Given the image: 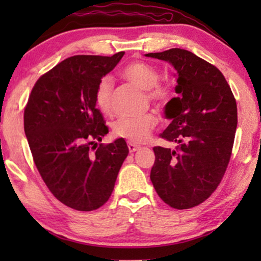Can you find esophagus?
<instances>
[{
    "mask_svg": "<svg viewBox=\"0 0 261 261\" xmlns=\"http://www.w3.org/2000/svg\"><path fill=\"white\" fill-rule=\"evenodd\" d=\"M128 148H129V152L130 153H133L135 151H138V149L140 148V146L135 145V144H132V142H128Z\"/></svg>",
    "mask_w": 261,
    "mask_h": 261,
    "instance_id": "obj_1",
    "label": "esophagus"
}]
</instances>
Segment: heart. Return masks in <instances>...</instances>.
I'll return each instance as SVG.
<instances>
[{"label": "heart", "mask_w": 261, "mask_h": 261, "mask_svg": "<svg viewBox=\"0 0 261 261\" xmlns=\"http://www.w3.org/2000/svg\"><path fill=\"white\" fill-rule=\"evenodd\" d=\"M121 76L141 90L148 91V97L159 106L167 105L172 98V90L170 88L156 85L159 80L158 72L148 64L132 63L124 67ZM112 91L113 81L109 77L102 78L96 89L95 102L103 114L110 113ZM155 124L156 117L153 114H145L138 117H121L113 123V133L115 137L126 139L129 142H144Z\"/></svg>", "instance_id": "b5f03b06"}]
</instances>
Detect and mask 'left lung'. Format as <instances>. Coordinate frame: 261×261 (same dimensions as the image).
I'll return each instance as SVG.
<instances>
[{
	"label": "left lung",
	"instance_id": "left-lung-1",
	"mask_svg": "<svg viewBox=\"0 0 261 261\" xmlns=\"http://www.w3.org/2000/svg\"><path fill=\"white\" fill-rule=\"evenodd\" d=\"M176 70L173 97L165 106L171 123L159 135L176 148L156 146L151 180L166 204L189 209L204 202L229 163L238 126L237 102L221 71L190 51L148 53Z\"/></svg>",
	"mask_w": 261,
	"mask_h": 261
}]
</instances>
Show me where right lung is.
I'll use <instances>...</instances> for the list:
<instances>
[{
  "label": "right lung",
  "instance_id": "right-lung-1",
  "mask_svg": "<svg viewBox=\"0 0 261 261\" xmlns=\"http://www.w3.org/2000/svg\"><path fill=\"white\" fill-rule=\"evenodd\" d=\"M123 55L63 60L39 78L24 109V134L39 173L57 199L81 212L108 201L129 152L122 138L98 145L108 127L95 102L99 81Z\"/></svg>",
  "mask_w": 261,
  "mask_h": 261
}]
</instances>
